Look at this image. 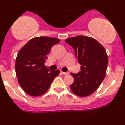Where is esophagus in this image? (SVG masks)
Returning a JSON list of instances; mask_svg holds the SVG:
<instances>
[{"mask_svg": "<svg viewBox=\"0 0 125 125\" xmlns=\"http://www.w3.org/2000/svg\"><path fill=\"white\" fill-rule=\"evenodd\" d=\"M61 73L62 74H63V75H66V74H68L69 72H64L61 71Z\"/></svg>", "mask_w": 125, "mask_h": 125, "instance_id": "obj_1", "label": "esophagus"}]
</instances>
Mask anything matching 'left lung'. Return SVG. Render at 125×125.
Segmentation results:
<instances>
[{"instance_id": "1", "label": "left lung", "mask_w": 125, "mask_h": 125, "mask_svg": "<svg viewBox=\"0 0 125 125\" xmlns=\"http://www.w3.org/2000/svg\"><path fill=\"white\" fill-rule=\"evenodd\" d=\"M65 42L73 48L77 62L81 64V71L77 74L71 73L74 78L71 90L78 96H88L97 89L106 74V52L91 37L77 36L67 39Z\"/></svg>"}]
</instances>
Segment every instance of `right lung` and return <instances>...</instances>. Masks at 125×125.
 Returning <instances> with one entry per match:
<instances>
[{
	"mask_svg": "<svg viewBox=\"0 0 125 125\" xmlns=\"http://www.w3.org/2000/svg\"><path fill=\"white\" fill-rule=\"evenodd\" d=\"M60 41L54 38L36 37L20 49L16 59V74L19 83L27 94L42 95L59 75V70L50 71L44 63L52 47Z\"/></svg>",
	"mask_w": 125,
	"mask_h": 125,
	"instance_id": "obj_1",
	"label": "right lung"
}]
</instances>
